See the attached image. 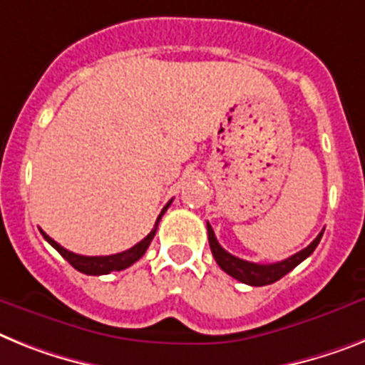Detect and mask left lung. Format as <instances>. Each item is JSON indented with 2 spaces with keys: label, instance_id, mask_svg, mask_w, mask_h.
Segmentation results:
<instances>
[{
  "label": "left lung",
  "instance_id": "8db88e82",
  "mask_svg": "<svg viewBox=\"0 0 365 365\" xmlns=\"http://www.w3.org/2000/svg\"><path fill=\"white\" fill-rule=\"evenodd\" d=\"M324 232V230H323ZM323 232H321L314 241H312L306 249H302L301 252L293 254L287 259H282L277 263H252L247 262V259L235 258L230 252H226L222 247L217 241L215 234H213V228L207 222V240H210L211 252H213V258L219 263V267L225 272H228L230 277H234L235 280L243 282V284H249V286H267L272 282L280 280L282 277H286L287 272L293 271V269L299 265L301 262H304L308 256L315 250V247L319 245L321 237H323Z\"/></svg>",
  "mask_w": 365,
  "mask_h": 365
}]
</instances>
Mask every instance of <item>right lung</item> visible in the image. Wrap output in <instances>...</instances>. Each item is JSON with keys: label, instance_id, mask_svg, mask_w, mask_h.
Returning a JSON list of instances; mask_svg holds the SVG:
<instances>
[{"label": "right lung", "instance_id": "add662e5", "mask_svg": "<svg viewBox=\"0 0 365 365\" xmlns=\"http://www.w3.org/2000/svg\"><path fill=\"white\" fill-rule=\"evenodd\" d=\"M170 202H168L167 206L161 210L158 220H155L154 230H152V232L146 235L145 240L139 241L135 247H131V249L124 250V252L111 254V256H81V254H73V252H70V250L64 249V247H61L57 241L51 240L50 235L44 234L42 230H41V234L44 235V240L48 241V243H50L51 247H53V249L57 250V252H59L61 256H63V258L66 259V262H68L73 269H78L79 272H85V274H94V277H98V274H109V272H113V271H122V269L130 267V265H133L137 259L143 258V254L146 252V249H148L150 243H152V240H154L159 220H161L163 213L167 211V207L170 206Z\"/></svg>", "mask_w": 365, "mask_h": 365}]
</instances>
